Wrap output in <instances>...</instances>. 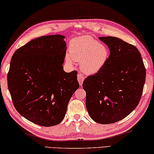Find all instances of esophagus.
<instances>
[{
  "label": "esophagus",
  "instance_id": "34e87169",
  "mask_svg": "<svg viewBox=\"0 0 154 154\" xmlns=\"http://www.w3.org/2000/svg\"><path fill=\"white\" fill-rule=\"evenodd\" d=\"M77 79H78V82H79V83L80 86H82V84H83V82H84V77L82 75V73H78Z\"/></svg>",
  "mask_w": 154,
  "mask_h": 154
}]
</instances>
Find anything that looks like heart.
<instances>
[{
  "label": "heart",
  "instance_id": "heart-1",
  "mask_svg": "<svg viewBox=\"0 0 154 154\" xmlns=\"http://www.w3.org/2000/svg\"><path fill=\"white\" fill-rule=\"evenodd\" d=\"M70 54L66 61L81 62L83 71L88 74L99 72L106 64L109 57L108 48L89 35L77 38L70 44Z\"/></svg>",
  "mask_w": 154,
  "mask_h": 154
}]
</instances>
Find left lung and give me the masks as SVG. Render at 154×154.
<instances>
[{
    "mask_svg": "<svg viewBox=\"0 0 154 154\" xmlns=\"http://www.w3.org/2000/svg\"><path fill=\"white\" fill-rule=\"evenodd\" d=\"M108 46L109 59L101 70L83 82L90 116L100 124H110L128 116L142 96L146 70L135 46L116 37H99Z\"/></svg>",
    "mask_w": 154,
    "mask_h": 154,
    "instance_id": "8db88e82",
    "label": "left lung"
}]
</instances>
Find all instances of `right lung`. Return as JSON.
<instances>
[{
    "instance_id": "right-lung-1",
    "label": "right lung",
    "mask_w": 154,
    "mask_h": 154,
    "mask_svg": "<svg viewBox=\"0 0 154 154\" xmlns=\"http://www.w3.org/2000/svg\"><path fill=\"white\" fill-rule=\"evenodd\" d=\"M62 35L41 36L16 51L7 84L19 114L36 125H56L64 119L68 103L79 87L77 72H66V51Z\"/></svg>"
}]
</instances>
